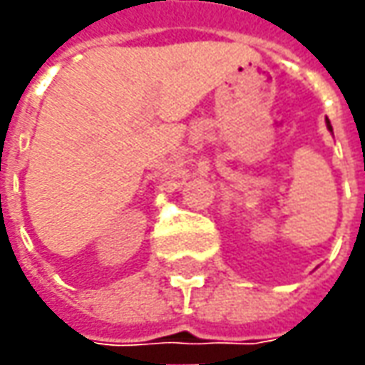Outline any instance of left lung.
Listing matches in <instances>:
<instances>
[{
    "mask_svg": "<svg viewBox=\"0 0 365 365\" xmlns=\"http://www.w3.org/2000/svg\"><path fill=\"white\" fill-rule=\"evenodd\" d=\"M326 123H328V130H331V125H329V120H326Z\"/></svg>",
    "mask_w": 365,
    "mask_h": 365,
    "instance_id": "left-lung-1",
    "label": "left lung"
}]
</instances>
